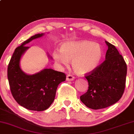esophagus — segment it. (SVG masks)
<instances>
[{
    "instance_id": "34e87169",
    "label": "esophagus",
    "mask_w": 134,
    "mask_h": 134,
    "mask_svg": "<svg viewBox=\"0 0 134 134\" xmlns=\"http://www.w3.org/2000/svg\"><path fill=\"white\" fill-rule=\"evenodd\" d=\"M66 79L67 81H72L74 79V77L71 75L68 74L66 75Z\"/></svg>"
}]
</instances>
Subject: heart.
Listing matches in <instances>:
<instances>
[{"label": "heart", "instance_id": "heart-1", "mask_svg": "<svg viewBox=\"0 0 134 134\" xmlns=\"http://www.w3.org/2000/svg\"><path fill=\"white\" fill-rule=\"evenodd\" d=\"M99 44L88 40L68 41L62 44L61 50L53 53L56 62L66 66L71 62L73 71L79 75H84L94 71L102 58Z\"/></svg>", "mask_w": 134, "mask_h": 134}]
</instances>
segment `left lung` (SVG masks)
Here are the masks:
<instances>
[{
    "instance_id": "left-lung-1",
    "label": "left lung",
    "mask_w": 134,
    "mask_h": 134,
    "mask_svg": "<svg viewBox=\"0 0 134 134\" xmlns=\"http://www.w3.org/2000/svg\"><path fill=\"white\" fill-rule=\"evenodd\" d=\"M108 49L105 60L91 74L86 75L88 91L80 100L92 109L105 108L115 104L123 96L125 88L127 65L113 44L105 41Z\"/></svg>"
}]
</instances>
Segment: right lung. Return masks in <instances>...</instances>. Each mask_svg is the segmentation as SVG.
I'll use <instances>...</instances> for the list:
<instances>
[{
    "mask_svg": "<svg viewBox=\"0 0 134 134\" xmlns=\"http://www.w3.org/2000/svg\"><path fill=\"white\" fill-rule=\"evenodd\" d=\"M44 35L41 33L31 36L15 48L8 66V79L13 97L20 106L36 111L44 110L51 106L58 85L66 80L65 74L53 69L45 68L34 74H28L21 68V58L30 48L25 45Z\"/></svg>",
    "mask_w": 134,
    "mask_h": 134,
    "instance_id": "right-lung-1",
    "label": "right lung"
}]
</instances>
